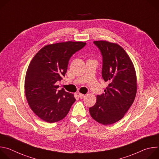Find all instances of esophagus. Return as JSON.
Here are the masks:
<instances>
[{"label": "esophagus", "mask_w": 159, "mask_h": 159, "mask_svg": "<svg viewBox=\"0 0 159 159\" xmlns=\"http://www.w3.org/2000/svg\"><path fill=\"white\" fill-rule=\"evenodd\" d=\"M78 96H79V98H80V99H84V98H85V95H84V94H80V93H79Z\"/></svg>", "instance_id": "34e87169"}]
</instances>
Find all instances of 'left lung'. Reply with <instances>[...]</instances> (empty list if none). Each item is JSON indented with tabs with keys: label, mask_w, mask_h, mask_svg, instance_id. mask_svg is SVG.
<instances>
[{
	"label": "left lung",
	"mask_w": 159,
	"mask_h": 159,
	"mask_svg": "<svg viewBox=\"0 0 159 159\" xmlns=\"http://www.w3.org/2000/svg\"><path fill=\"white\" fill-rule=\"evenodd\" d=\"M102 55V76L108 86L105 94L97 96L94 106L89 108L92 118L103 125L121 120L134 102L137 90L134 65L125 50L116 43L94 41Z\"/></svg>",
	"instance_id": "left-lung-1"
}]
</instances>
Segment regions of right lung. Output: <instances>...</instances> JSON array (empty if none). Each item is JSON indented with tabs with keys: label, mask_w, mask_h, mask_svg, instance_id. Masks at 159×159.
Here are the masks:
<instances>
[{
	"label": "right lung",
	"mask_w": 159,
	"mask_h": 159,
	"mask_svg": "<svg viewBox=\"0 0 159 159\" xmlns=\"http://www.w3.org/2000/svg\"><path fill=\"white\" fill-rule=\"evenodd\" d=\"M86 43L66 41L43 47L33 58L26 72L25 89L28 103L34 114L52 123L63 119L75 101L74 95L56 82L65 77L72 55Z\"/></svg>",
	"instance_id": "add662e5"
}]
</instances>
